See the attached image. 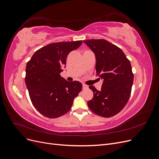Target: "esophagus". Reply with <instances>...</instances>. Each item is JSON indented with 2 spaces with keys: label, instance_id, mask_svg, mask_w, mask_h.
<instances>
[{
  "label": "esophagus",
  "instance_id": "obj_1",
  "mask_svg": "<svg viewBox=\"0 0 159 159\" xmlns=\"http://www.w3.org/2000/svg\"><path fill=\"white\" fill-rule=\"evenodd\" d=\"M88 86L87 85L83 84V89H88Z\"/></svg>",
  "mask_w": 159,
  "mask_h": 159
}]
</instances>
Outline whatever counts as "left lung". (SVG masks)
Here are the masks:
<instances>
[{"label": "left lung", "mask_w": 159, "mask_h": 159, "mask_svg": "<svg viewBox=\"0 0 159 159\" xmlns=\"http://www.w3.org/2000/svg\"><path fill=\"white\" fill-rule=\"evenodd\" d=\"M96 57V74L103 80L98 91L89 88L94 96L88 105L92 112L103 117H111L125 106L131 93L134 75L131 62L121 48L103 39L84 40Z\"/></svg>", "instance_id": "1"}]
</instances>
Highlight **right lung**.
Listing matches in <instances>:
<instances>
[{
  "instance_id": "right-lung-1",
  "label": "right lung",
  "mask_w": 159,
  "mask_h": 159,
  "mask_svg": "<svg viewBox=\"0 0 159 159\" xmlns=\"http://www.w3.org/2000/svg\"><path fill=\"white\" fill-rule=\"evenodd\" d=\"M81 44L82 40L52 43L38 50L27 62L25 83L30 100L48 118L68 113L82 89L80 81L69 82L60 75L69 53Z\"/></svg>"
}]
</instances>
